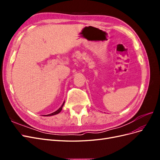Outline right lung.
Returning a JSON list of instances; mask_svg holds the SVG:
<instances>
[{"label":"right lung","mask_w":160,"mask_h":160,"mask_svg":"<svg viewBox=\"0 0 160 160\" xmlns=\"http://www.w3.org/2000/svg\"><path fill=\"white\" fill-rule=\"evenodd\" d=\"M64 104H65V101L63 103H62V105L61 106V107L58 109L56 111H55V112H53V113H50V114H48V115H43V116H51V115H57V114H58V113H59L61 111V110H62V107H63V105H64Z\"/></svg>","instance_id":"right-lung-1"}]
</instances>
